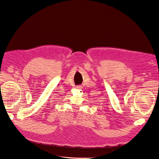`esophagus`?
Wrapping results in <instances>:
<instances>
[{
    "label": "esophagus",
    "mask_w": 159,
    "mask_h": 159,
    "mask_svg": "<svg viewBox=\"0 0 159 159\" xmlns=\"http://www.w3.org/2000/svg\"><path fill=\"white\" fill-rule=\"evenodd\" d=\"M77 88H78V89H81L82 88V86H80V85H79V86H77V87H76Z\"/></svg>",
    "instance_id": "34e87169"
}]
</instances>
